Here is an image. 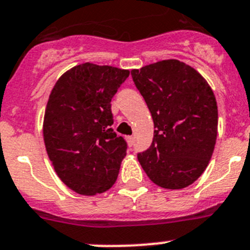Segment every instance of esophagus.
I'll return each mask as SVG.
<instances>
[{
	"mask_svg": "<svg viewBox=\"0 0 250 250\" xmlns=\"http://www.w3.org/2000/svg\"><path fill=\"white\" fill-rule=\"evenodd\" d=\"M126 139H127V143H129L130 146L134 145V136H127Z\"/></svg>",
	"mask_w": 250,
	"mask_h": 250,
	"instance_id": "1",
	"label": "esophagus"
}]
</instances>
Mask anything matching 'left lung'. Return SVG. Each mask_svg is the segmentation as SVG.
<instances>
[{
  "label": "left lung",
  "instance_id": "1",
  "mask_svg": "<svg viewBox=\"0 0 250 250\" xmlns=\"http://www.w3.org/2000/svg\"><path fill=\"white\" fill-rule=\"evenodd\" d=\"M131 75L155 126L152 144L137 160L157 186L185 188L202 175L213 153L218 126L213 91L196 69L176 59Z\"/></svg>",
  "mask_w": 250,
  "mask_h": 250
}]
</instances>
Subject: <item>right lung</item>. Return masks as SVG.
I'll list each match as a JSON object with an SVG mask.
<instances>
[{
	"instance_id": "add662e5",
	"label": "right lung",
	"mask_w": 250,
	"mask_h": 250,
	"mask_svg": "<svg viewBox=\"0 0 250 250\" xmlns=\"http://www.w3.org/2000/svg\"><path fill=\"white\" fill-rule=\"evenodd\" d=\"M130 72L84 63L64 73L48 99L43 137L58 177L79 194L115 183L127 144L111 129V99Z\"/></svg>"
}]
</instances>
